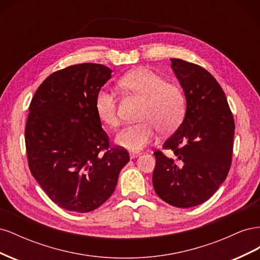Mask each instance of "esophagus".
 Wrapping results in <instances>:
<instances>
[{
	"label": "esophagus",
	"instance_id": "obj_1",
	"mask_svg": "<svg viewBox=\"0 0 260 260\" xmlns=\"http://www.w3.org/2000/svg\"><path fill=\"white\" fill-rule=\"evenodd\" d=\"M129 155H130L131 158H135V157H138L140 155V153L139 152H130Z\"/></svg>",
	"mask_w": 260,
	"mask_h": 260
}]
</instances>
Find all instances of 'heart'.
<instances>
[{"label": "heart", "mask_w": 260, "mask_h": 260, "mask_svg": "<svg viewBox=\"0 0 260 260\" xmlns=\"http://www.w3.org/2000/svg\"><path fill=\"white\" fill-rule=\"evenodd\" d=\"M118 84L122 91L143 99V103L139 114L141 121L127 125L118 133L117 144L138 151L152 142L158 129L161 133H170L182 122L186 111L184 92L162 76L148 68H138L125 74ZM95 112L100 120L109 127L119 124L118 101L113 91L98 92Z\"/></svg>", "instance_id": "b5f03b06"}]
</instances>
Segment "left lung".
<instances>
[{"label":"left lung","mask_w":260,"mask_h":260,"mask_svg":"<svg viewBox=\"0 0 260 260\" xmlns=\"http://www.w3.org/2000/svg\"><path fill=\"white\" fill-rule=\"evenodd\" d=\"M186 99L183 122L162 147L154 152L153 185L166 203L193 207L210 199L225 180L233 153L234 119L221 86L200 65L170 58Z\"/></svg>","instance_id":"1"}]
</instances>
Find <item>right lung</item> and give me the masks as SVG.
<instances>
[{
    "instance_id": "add662e5",
    "label": "right lung",
    "mask_w": 260,
    "mask_h": 260,
    "mask_svg": "<svg viewBox=\"0 0 260 260\" xmlns=\"http://www.w3.org/2000/svg\"><path fill=\"white\" fill-rule=\"evenodd\" d=\"M112 69L72 65L50 75L29 106L25 129L28 166L49 198L69 211L89 212L105 203L130 160L109 146L95 112V98Z\"/></svg>"
}]
</instances>
